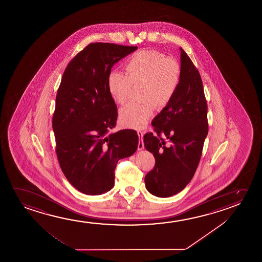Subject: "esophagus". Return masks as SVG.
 I'll return each instance as SVG.
<instances>
[{"label":"esophagus","mask_w":262,"mask_h":262,"mask_svg":"<svg viewBox=\"0 0 262 262\" xmlns=\"http://www.w3.org/2000/svg\"><path fill=\"white\" fill-rule=\"evenodd\" d=\"M137 133L138 135H139V138H140V140H139V143H138V149H139V150H141V149L144 148V143H143V132H141V130H138Z\"/></svg>","instance_id":"34e87169"}]
</instances>
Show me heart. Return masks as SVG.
Returning <instances> with one entry per match:
<instances>
[{
	"label": "heart",
	"instance_id": "b5f03b06",
	"mask_svg": "<svg viewBox=\"0 0 262 262\" xmlns=\"http://www.w3.org/2000/svg\"><path fill=\"white\" fill-rule=\"evenodd\" d=\"M125 69L126 74L117 71L109 73L108 91L118 104L123 105L129 99L132 87H141L138 93L141 101L125 106L119 119L125 127L142 129L154 108L163 109L172 100L181 81V67L163 53L142 50L129 57Z\"/></svg>",
	"mask_w": 262,
	"mask_h": 262
}]
</instances>
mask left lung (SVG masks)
<instances>
[{"instance_id": "obj_1", "label": "left lung", "mask_w": 262, "mask_h": 262, "mask_svg": "<svg viewBox=\"0 0 262 262\" xmlns=\"http://www.w3.org/2000/svg\"><path fill=\"white\" fill-rule=\"evenodd\" d=\"M181 49V81L172 100L153 119L155 133H146V149L155 166L145 176L149 193L168 198L193 178L208 135V106L201 74Z\"/></svg>"}]
</instances>
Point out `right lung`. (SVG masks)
Masks as SVG:
<instances>
[{"label":"right lung","mask_w":262,"mask_h":262,"mask_svg":"<svg viewBox=\"0 0 262 262\" xmlns=\"http://www.w3.org/2000/svg\"><path fill=\"white\" fill-rule=\"evenodd\" d=\"M137 48L90 43L61 78L53 116L55 150L65 177L82 193L101 195L113 189L117 162L137 149L136 130L110 133L118 113L107 87L113 65Z\"/></svg>","instance_id":"obj_1"}]
</instances>
